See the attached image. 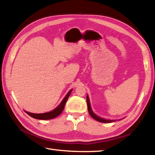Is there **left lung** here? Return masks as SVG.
Returning a JSON list of instances; mask_svg holds the SVG:
<instances>
[{
  "mask_svg": "<svg viewBox=\"0 0 155 155\" xmlns=\"http://www.w3.org/2000/svg\"><path fill=\"white\" fill-rule=\"evenodd\" d=\"M87 108H88L89 113L90 115H91V117L93 118V119H94L95 120H97V121L101 122V123H112L113 121H116V120H107V119H102V118L97 116V115L92 111L91 108V105H90V102H89L88 95H87Z\"/></svg>",
  "mask_w": 155,
  "mask_h": 155,
  "instance_id": "8db88e82",
  "label": "left lung"
}]
</instances>
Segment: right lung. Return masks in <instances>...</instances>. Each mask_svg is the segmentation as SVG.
Wrapping results in <instances>:
<instances>
[{
    "instance_id": "1",
    "label": "right lung",
    "mask_w": 155,
    "mask_h": 155,
    "mask_svg": "<svg viewBox=\"0 0 155 155\" xmlns=\"http://www.w3.org/2000/svg\"><path fill=\"white\" fill-rule=\"evenodd\" d=\"M72 91V89L70 90L69 92L65 96V97H64L63 100L61 101L60 104L59 105L57 108H55L54 110H53L52 111H50L49 112H45V113H41V114L31 113V112H27V111H25V112H26L28 114L30 115V117H32V118H35V119H36L49 120V119H54V118L59 116V115H60L64 110V107H65V105H66V103L67 102V100H68Z\"/></svg>"
}]
</instances>
